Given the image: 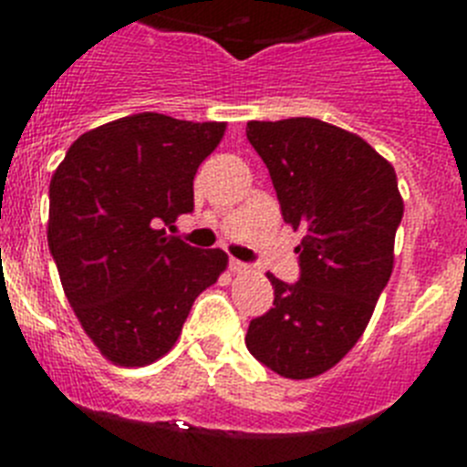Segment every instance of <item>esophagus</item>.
<instances>
[{
    "label": "esophagus",
    "instance_id": "obj_1",
    "mask_svg": "<svg viewBox=\"0 0 467 467\" xmlns=\"http://www.w3.org/2000/svg\"><path fill=\"white\" fill-rule=\"evenodd\" d=\"M229 269L234 271V274H245V271L250 269V266H247L245 262H238V259H231V262H229Z\"/></svg>",
    "mask_w": 467,
    "mask_h": 467
}]
</instances>
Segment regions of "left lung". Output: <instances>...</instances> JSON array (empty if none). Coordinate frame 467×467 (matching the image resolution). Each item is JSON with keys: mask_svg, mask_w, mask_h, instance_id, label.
Returning <instances> with one entry per match:
<instances>
[{"mask_svg": "<svg viewBox=\"0 0 467 467\" xmlns=\"http://www.w3.org/2000/svg\"><path fill=\"white\" fill-rule=\"evenodd\" d=\"M283 220L306 236L299 280L274 285V308L250 320L247 350L285 379L332 369L365 332L393 274L404 203L395 168L360 135L296 117L250 121Z\"/></svg>", "mask_w": 467, "mask_h": 467, "instance_id": "left-lung-1", "label": "left lung"}]
</instances>
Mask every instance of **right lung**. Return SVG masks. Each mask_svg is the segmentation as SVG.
I'll return each instance as SVG.
<instances>
[{"mask_svg":"<svg viewBox=\"0 0 467 467\" xmlns=\"http://www.w3.org/2000/svg\"><path fill=\"white\" fill-rule=\"evenodd\" d=\"M224 130L142 111L74 140L53 172L48 250L74 316L114 365L166 356L193 299L226 269L224 250L163 229L193 210V175Z\"/></svg>","mask_w":467,"mask_h":467,"instance_id":"1","label":"right lung"}]
</instances>
